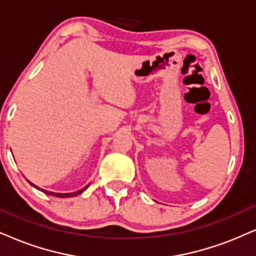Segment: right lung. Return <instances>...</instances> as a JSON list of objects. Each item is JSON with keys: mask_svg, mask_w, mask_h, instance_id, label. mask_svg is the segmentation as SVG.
<instances>
[{"mask_svg": "<svg viewBox=\"0 0 256 256\" xmlns=\"http://www.w3.org/2000/svg\"><path fill=\"white\" fill-rule=\"evenodd\" d=\"M29 182V180H28ZM30 183V186H33L34 188H36V189H38L40 190V192H44V194H47V195H52V196H56V197H60V198H64V197H74V196H76V195H79V194H82L84 190H86L87 188H88V186H86L85 188H82V189H80V190H78V192H48V190H44V189H41V188H38V186H35V184H33L32 182H29Z\"/></svg>", "mask_w": 256, "mask_h": 256, "instance_id": "right-lung-1", "label": "right lung"}]
</instances>
